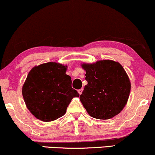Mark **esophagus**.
I'll list each match as a JSON object with an SVG mask.
<instances>
[{
	"label": "esophagus",
	"instance_id": "1",
	"mask_svg": "<svg viewBox=\"0 0 155 155\" xmlns=\"http://www.w3.org/2000/svg\"><path fill=\"white\" fill-rule=\"evenodd\" d=\"M78 93H79V94H81L82 93V89H80V90H78Z\"/></svg>",
	"mask_w": 155,
	"mask_h": 155
}]
</instances>
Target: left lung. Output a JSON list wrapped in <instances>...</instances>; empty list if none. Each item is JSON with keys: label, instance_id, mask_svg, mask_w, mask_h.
Returning a JSON list of instances; mask_svg holds the SVG:
<instances>
[{"label": "left lung", "instance_id": "left-lung-1", "mask_svg": "<svg viewBox=\"0 0 155 155\" xmlns=\"http://www.w3.org/2000/svg\"><path fill=\"white\" fill-rule=\"evenodd\" d=\"M82 67L86 71L84 86L80 99L82 105L94 118L107 120L120 113L128 101L130 82L119 63L103 60Z\"/></svg>", "mask_w": 155, "mask_h": 155}]
</instances>
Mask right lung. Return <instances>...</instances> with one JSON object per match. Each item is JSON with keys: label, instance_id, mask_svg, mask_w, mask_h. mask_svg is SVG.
Listing matches in <instances>:
<instances>
[{"label": "right lung", "instance_id": "1", "mask_svg": "<svg viewBox=\"0 0 155 155\" xmlns=\"http://www.w3.org/2000/svg\"><path fill=\"white\" fill-rule=\"evenodd\" d=\"M67 65L49 62L34 67L22 87L25 104L31 114L42 121L63 116L73 97L80 96L72 88Z\"/></svg>", "mask_w": 155, "mask_h": 155}]
</instances>
